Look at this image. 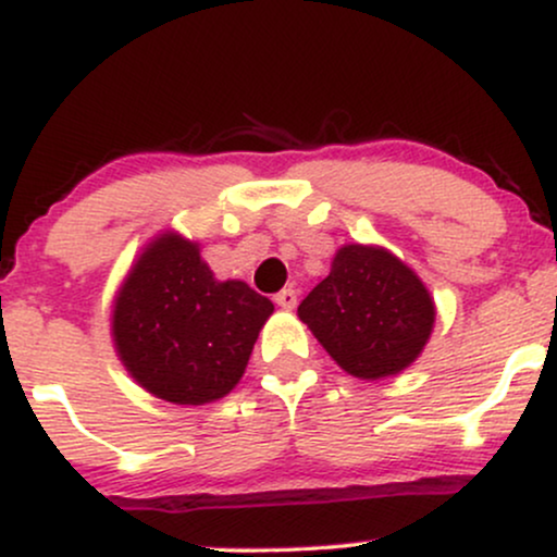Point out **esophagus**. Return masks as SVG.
Masks as SVG:
<instances>
[{
    "instance_id": "34e87169",
    "label": "esophagus",
    "mask_w": 557,
    "mask_h": 557,
    "mask_svg": "<svg viewBox=\"0 0 557 557\" xmlns=\"http://www.w3.org/2000/svg\"><path fill=\"white\" fill-rule=\"evenodd\" d=\"M274 304L283 306V309H293V306L298 304V293L293 290V287H283V290H280L277 296H274Z\"/></svg>"
}]
</instances>
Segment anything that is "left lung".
I'll use <instances>...</instances> for the list:
<instances>
[{"label":"left lung","mask_w":557,"mask_h":557,"mask_svg":"<svg viewBox=\"0 0 557 557\" xmlns=\"http://www.w3.org/2000/svg\"><path fill=\"white\" fill-rule=\"evenodd\" d=\"M324 350L361 380L398 374L424 348L434 304L421 280L385 248L345 246L298 306Z\"/></svg>","instance_id":"1"}]
</instances>
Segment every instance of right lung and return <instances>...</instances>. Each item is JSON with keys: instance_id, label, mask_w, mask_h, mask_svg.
Here are the masks:
<instances>
[{"instance_id": "add662e5", "label": "right lung", "mask_w": 557, "mask_h": 557, "mask_svg": "<svg viewBox=\"0 0 557 557\" xmlns=\"http://www.w3.org/2000/svg\"><path fill=\"white\" fill-rule=\"evenodd\" d=\"M272 311V300L240 280H214L196 243L162 235L120 290L114 345L140 387L177 406H201L238 385Z\"/></svg>"}]
</instances>
